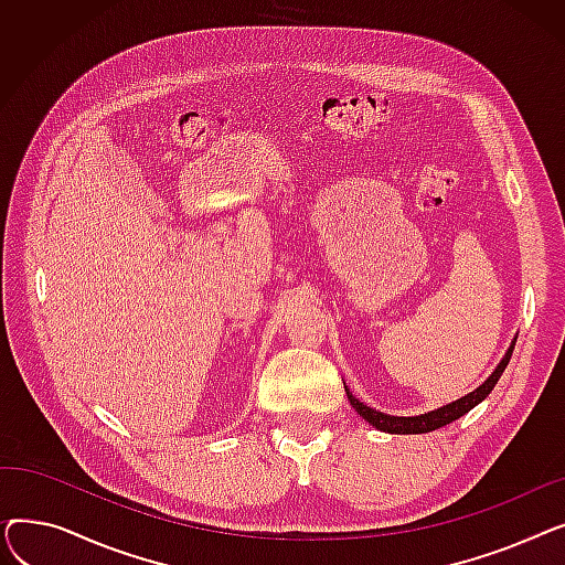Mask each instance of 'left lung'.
Here are the masks:
<instances>
[{"label":"left lung","instance_id":"8db88e82","mask_svg":"<svg viewBox=\"0 0 565 565\" xmlns=\"http://www.w3.org/2000/svg\"><path fill=\"white\" fill-rule=\"evenodd\" d=\"M513 348L515 343L509 348L507 358L501 360V364L494 369V373L481 384L479 390H473L471 394L462 396L460 401L456 403H449L444 405L435 412H428V414H422V417H390V414H382L377 409H371L366 407L364 403H360L358 398H354L348 390V398H350V405L360 412V417H364L371 426H375L377 430H384V433H396V435H417V433H430V430H437L441 426H447L456 419H460L462 414H467L471 407H477L481 401H486V396L494 390V384L499 382L501 373L507 371L509 362H511V354H513Z\"/></svg>","mask_w":565,"mask_h":565}]
</instances>
